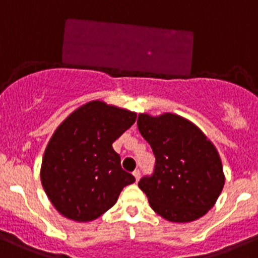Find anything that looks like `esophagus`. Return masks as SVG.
Returning <instances> with one entry per match:
<instances>
[{
  "label": "esophagus",
  "mask_w": 258,
  "mask_h": 258,
  "mask_svg": "<svg viewBox=\"0 0 258 258\" xmlns=\"http://www.w3.org/2000/svg\"><path fill=\"white\" fill-rule=\"evenodd\" d=\"M132 174H134V177H135V179H136V182H139V179H140V170H135L134 173H132Z\"/></svg>",
  "instance_id": "34e87169"
}]
</instances>
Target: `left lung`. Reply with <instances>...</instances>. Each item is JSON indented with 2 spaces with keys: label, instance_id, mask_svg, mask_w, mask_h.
I'll return each mask as SVG.
<instances>
[{
  "label": "left lung",
  "instance_id": "left-lung-1",
  "mask_svg": "<svg viewBox=\"0 0 258 258\" xmlns=\"http://www.w3.org/2000/svg\"><path fill=\"white\" fill-rule=\"evenodd\" d=\"M137 126L155 155L154 173L139 182L151 209L173 223L205 215L225 182L213 143L196 124L173 113L158 117L141 113Z\"/></svg>",
  "mask_w": 258,
  "mask_h": 258
}]
</instances>
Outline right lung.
<instances>
[{
	"label": "right lung",
	"mask_w": 258,
	"mask_h": 258,
	"mask_svg": "<svg viewBox=\"0 0 258 258\" xmlns=\"http://www.w3.org/2000/svg\"><path fill=\"white\" fill-rule=\"evenodd\" d=\"M135 121V112L93 100L57 127L44 151L40 180L64 218L95 220L114 205L123 187L134 183L112 144Z\"/></svg>",
	"instance_id": "right-lung-1"
}]
</instances>
